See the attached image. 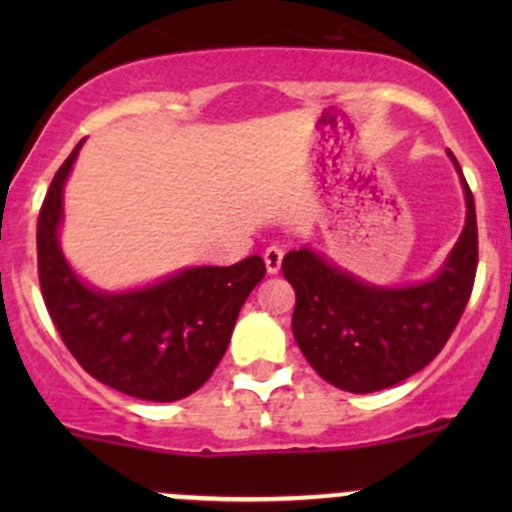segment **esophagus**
I'll list each match as a JSON object with an SVG mask.
<instances>
[{"instance_id": "1", "label": "esophagus", "mask_w": 512, "mask_h": 512, "mask_svg": "<svg viewBox=\"0 0 512 512\" xmlns=\"http://www.w3.org/2000/svg\"><path fill=\"white\" fill-rule=\"evenodd\" d=\"M262 257H265L267 272H270V275H277V272H280V267H282V257H285V250H282L280 245H270Z\"/></svg>"}]
</instances>
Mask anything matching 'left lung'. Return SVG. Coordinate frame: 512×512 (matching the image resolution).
I'll return each mask as SVG.
<instances>
[{
	"label": "left lung",
	"instance_id": "1",
	"mask_svg": "<svg viewBox=\"0 0 512 512\" xmlns=\"http://www.w3.org/2000/svg\"><path fill=\"white\" fill-rule=\"evenodd\" d=\"M466 225L443 265L414 285H374L302 245L287 252L282 272L297 304L292 334L312 369L352 394L389 389L436 359L456 329L478 262L476 203L458 160Z\"/></svg>",
	"mask_w": 512,
	"mask_h": 512
}]
</instances>
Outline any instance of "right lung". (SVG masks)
I'll use <instances>...</instances> for the list:
<instances>
[{
  "label": "right lung",
  "instance_id": "1",
  "mask_svg": "<svg viewBox=\"0 0 512 512\" xmlns=\"http://www.w3.org/2000/svg\"><path fill=\"white\" fill-rule=\"evenodd\" d=\"M71 151L39 213L36 250L46 309L61 339L94 379L143 401H178L198 391L230 344L237 314L265 277L250 255L230 267H183L131 289L81 280L61 250L64 188L79 158Z\"/></svg>",
  "mask_w": 512,
  "mask_h": 512
}]
</instances>
